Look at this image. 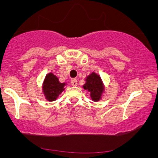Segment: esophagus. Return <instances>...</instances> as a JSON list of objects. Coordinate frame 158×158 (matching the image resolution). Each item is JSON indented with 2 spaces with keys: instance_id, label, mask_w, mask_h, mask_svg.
I'll return each instance as SVG.
<instances>
[{
  "instance_id": "1",
  "label": "esophagus",
  "mask_w": 158,
  "mask_h": 158,
  "mask_svg": "<svg viewBox=\"0 0 158 158\" xmlns=\"http://www.w3.org/2000/svg\"><path fill=\"white\" fill-rule=\"evenodd\" d=\"M70 83H71V85H73V86H76V85H77V80H76V79H71V82H70Z\"/></svg>"
}]
</instances>
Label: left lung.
I'll return each mask as SVG.
<instances>
[{"label":"left lung","instance_id":"1","mask_svg":"<svg viewBox=\"0 0 158 158\" xmlns=\"http://www.w3.org/2000/svg\"><path fill=\"white\" fill-rule=\"evenodd\" d=\"M85 81L82 88L90 93L89 95L92 101L98 102L101 100L105 92V85L99 75L92 72L85 77Z\"/></svg>","mask_w":158,"mask_h":158}]
</instances>
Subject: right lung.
I'll return each instance as SVG.
<instances>
[{"instance_id":"right-lung-1","label":"right lung","mask_w":158,"mask_h":158,"mask_svg":"<svg viewBox=\"0 0 158 158\" xmlns=\"http://www.w3.org/2000/svg\"><path fill=\"white\" fill-rule=\"evenodd\" d=\"M66 85V83L60 82L57 76L53 73H49L46 75L45 79L43 82L42 92L47 101H55L65 90Z\"/></svg>"}]
</instances>
